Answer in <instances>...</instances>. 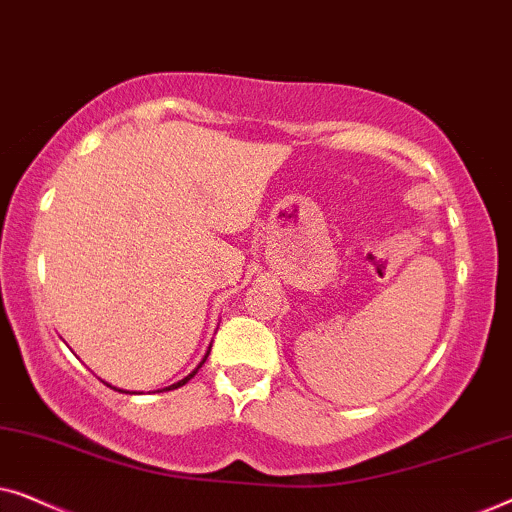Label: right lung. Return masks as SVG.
<instances>
[{
    "mask_svg": "<svg viewBox=\"0 0 512 512\" xmlns=\"http://www.w3.org/2000/svg\"><path fill=\"white\" fill-rule=\"evenodd\" d=\"M207 356H209V352L205 354V359H202V363H205V361H207ZM202 363H200V366H198V368H202ZM198 368H195V370H193V373H191V375H188V377H184V380H179L177 384H172V387H167V389H177V387H184V384H186L188 380H191V377H193L195 373H198Z\"/></svg>",
    "mask_w": 512,
    "mask_h": 512,
    "instance_id": "obj_1",
    "label": "right lung"
}]
</instances>
